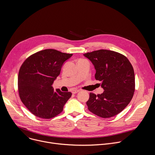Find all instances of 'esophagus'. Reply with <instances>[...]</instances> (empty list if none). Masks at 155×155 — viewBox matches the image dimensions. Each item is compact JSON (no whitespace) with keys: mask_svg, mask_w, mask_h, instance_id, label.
<instances>
[{"mask_svg":"<svg viewBox=\"0 0 155 155\" xmlns=\"http://www.w3.org/2000/svg\"><path fill=\"white\" fill-rule=\"evenodd\" d=\"M80 91V90H74L72 91V93H73V94H77V93H78Z\"/></svg>","mask_w":155,"mask_h":155,"instance_id":"34e87169","label":"esophagus"}]
</instances>
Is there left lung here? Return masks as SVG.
<instances>
[{
  "instance_id": "left-lung-1",
  "label": "left lung",
  "mask_w": 155,
  "mask_h": 155,
  "mask_svg": "<svg viewBox=\"0 0 155 155\" xmlns=\"http://www.w3.org/2000/svg\"><path fill=\"white\" fill-rule=\"evenodd\" d=\"M96 69L104 92L90 93L86 102L88 110L102 117L110 118L123 111L130 102L135 90L134 69L127 58L111 50H100L83 54Z\"/></svg>"
}]
</instances>
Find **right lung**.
Instances as JSON below:
<instances>
[{
    "label": "right lung",
    "instance_id": "obj_1",
    "mask_svg": "<svg viewBox=\"0 0 155 155\" xmlns=\"http://www.w3.org/2000/svg\"><path fill=\"white\" fill-rule=\"evenodd\" d=\"M72 56L47 49L31 55L22 64L18 80L19 97L35 116L44 119L56 117L71 97V92L54 90L52 85L64 62Z\"/></svg>",
    "mask_w": 155,
    "mask_h": 155
}]
</instances>
